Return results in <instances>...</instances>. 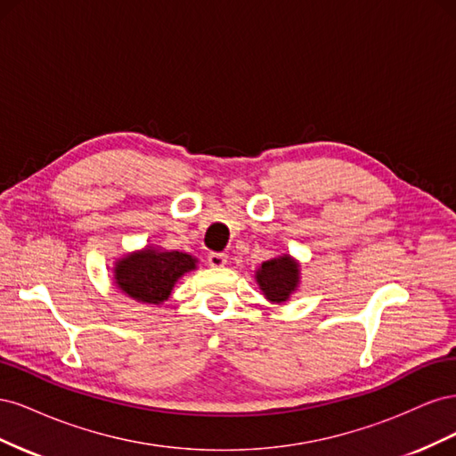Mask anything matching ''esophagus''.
I'll return each instance as SVG.
<instances>
[{
  "label": "esophagus",
  "mask_w": 456,
  "mask_h": 456,
  "mask_svg": "<svg viewBox=\"0 0 456 456\" xmlns=\"http://www.w3.org/2000/svg\"><path fill=\"white\" fill-rule=\"evenodd\" d=\"M207 262H209V266H213V268H223V266H226L228 256L224 253H211L209 256H207Z\"/></svg>",
  "instance_id": "esophagus-1"
}]
</instances>
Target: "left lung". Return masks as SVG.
Segmentation results:
<instances>
[{"label": "left lung", "instance_id": "8db88e82", "mask_svg": "<svg viewBox=\"0 0 456 456\" xmlns=\"http://www.w3.org/2000/svg\"><path fill=\"white\" fill-rule=\"evenodd\" d=\"M255 280L260 287L262 295H265L270 302H285L289 300L297 289L300 281V266L298 262L289 256H278V258H270L266 262H262L260 268L256 270Z\"/></svg>", "mask_w": 456, "mask_h": 456}]
</instances>
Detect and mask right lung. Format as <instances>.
<instances>
[{"label":"right lung","instance_id":"1","mask_svg":"<svg viewBox=\"0 0 456 456\" xmlns=\"http://www.w3.org/2000/svg\"><path fill=\"white\" fill-rule=\"evenodd\" d=\"M196 258L178 251H163L158 247H146L116 260L114 281L127 297L161 305L167 300L175 283L190 270H196Z\"/></svg>","mask_w":456,"mask_h":456}]
</instances>
